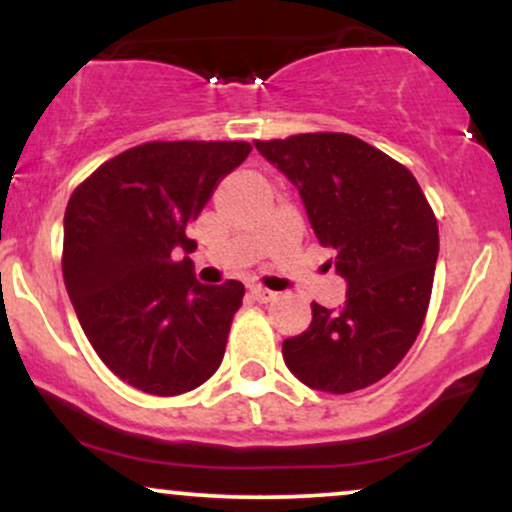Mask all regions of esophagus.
<instances>
[{
  "instance_id": "esophagus-1",
  "label": "esophagus",
  "mask_w": 512,
  "mask_h": 512,
  "mask_svg": "<svg viewBox=\"0 0 512 512\" xmlns=\"http://www.w3.org/2000/svg\"><path fill=\"white\" fill-rule=\"evenodd\" d=\"M250 296L255 298L257 303H272L276 298V293L269 289H262V286H250Z\"/></svg>"
}]
</instances>
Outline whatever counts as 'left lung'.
Returning <instances> with one entry per match:
<instances>
[{
    "instance_id": "obj_1",
    "label": "left lung",
    "mask_w": 512,
    "mask_h": 512,
    "mask_svg": "<svg viewBox=\"0 0 512 512\" xmlns=\"http://www.w3.org/2000/svg\"><path fill=\"white\" fill-rule=\"evenodd\" d=\"M298 187L320 245L334 252L346 303H313V322L284 339L286 366L313 390L346 395L378 383L421 332L438 260V221L402 163L358 137L296 134L255 142Z\"/></svg>"
}]
</instances>
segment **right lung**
<instances>
[{
  "mask_svg": "<svg viewBox=\"0 0 512 512\" xmlns=\"http://www.w3.org/2000/svg\"><path fill=\"white\" fill-rule=\"evenodd\" d=\"M250 151L248 142H149L105 161L69 197L64 286L96 354L137 390L182 395L221 366L245 286L199 284L185 231Z\"/></svg>",
  "mask_w": 512,
  "mask_h": 512,
  "instance_id": "add662e5",
  "label": "right lung"
}]
</instances>
